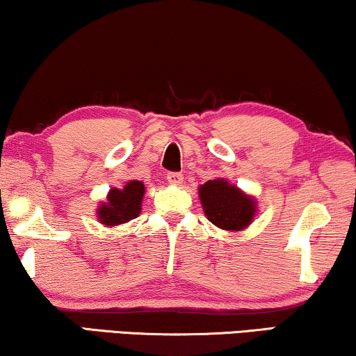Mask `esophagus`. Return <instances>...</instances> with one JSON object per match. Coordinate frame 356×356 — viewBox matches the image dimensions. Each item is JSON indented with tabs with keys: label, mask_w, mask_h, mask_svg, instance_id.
Wrapping results in <instances>:
<instances>
[{
	"label": "esophagus",
	"mask_w": 356,
	"mask_h": 356,
	"mask_svg": "<svg viewBox=\"0 0 356 356\" xmlns=\"http://www.w3.org/2000/svg\"><path fill=\"white\" fill-rule=\"evenodd\" d=\"M167 181L170 184H175V186H181V184H183V175H179V173H168L167 175Z\"/></svg>",
	"instance_id": "esophagus-1"
}]
</instances>
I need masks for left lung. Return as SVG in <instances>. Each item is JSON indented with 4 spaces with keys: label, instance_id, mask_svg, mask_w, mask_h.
Listing matches in <instances>:
<instances>
[{
    "label": "left lung",
    "instance_id": "left-lung-1",
    "mask_svg": "<svg viewBox=\"0 0 356 356\" xmlns=\"http://www.w3.org/2000/svg\"><path fill=\"white\" fill-rule=\"evenodd\" d=\"M197 194L209 222L222 230H246L257 216L256 197L225 178L209 179L199 186Z\"/></svg>",
    "mask_w": 356,
    "mask_h": 356
}]
</instances>
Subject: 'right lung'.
<instances>
[{
	"mask_svg": "<svg viewBox=\"0 0 356 356\" xmlns=\"http://www.w3.org/2000/svg\"><path fill=\"white\" fill-rule=\"evenodd\" d=\"M145 186L143 181L131 179L123 188H111L106 199L97 206L95 216L104 227H118L139 217L143 211Z\"/></svg>",
	"mask_w": 356,
	"mask_h": 356,
	"instance_id": "1",
	"label": "right lung"
}]
</instances>
